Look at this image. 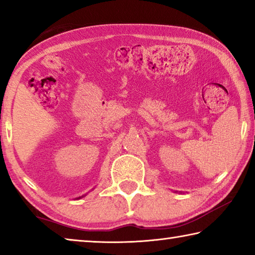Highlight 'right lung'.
Segmentation results:
<instances>
[{
	"label": "right lung",
	"instance_id": "obj_1",
	"mask_svg": "<svg viewBox=\"0 0 255 255\" xmlns=\"http://www.w3.org/2000/svg\"><path fill=\"white\" fill-rule=\"evenodd\" d=\"M80 198H81V197H80Z\"/></svg>",
	"mask_w": 255,
	"mask_h": 255
}]
</instances>
